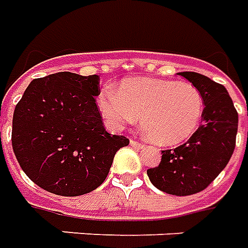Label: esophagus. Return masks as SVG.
Masks as SVG:
<instances>
[{
    "label": "esophagus",
    "instance_id": "34e87169",
    "mask_svg": "<svg viewBox=\"0 0 248 248\" xmlns=\"http://www.w3.org/2000/svg\"><path fill=\"white\" fill-rule=\"evenodd\" d=\"M131 145H132L133 148H138V149H140V148H143L144 147V144L143 143H140V141H136V140H131Z\"/></svg>",
    "mask_w": 248,
    "mask_h": 248
}]
</instances>
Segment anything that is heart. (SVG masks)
Wrapping results in <instances>:
<instances>
[{"mask_svg": "<svg viewBox=\"0 0 248 248\" xmlns=\"http://www.w3.org/2000/svg\"><path fill=\"white\" fill-rule=\"evenodd\" d=\"M100 112L115 129L132 124L140 116L141 125L155 143L173 145L188 140L199 128L204 101L188 82L161 78H132L119 91L105 89L97 97Z\"/></svg>", "mask_w": 248, "mask_h": 248, "instance_id": "b5f03b06", "label": "heart"}]
</instances>
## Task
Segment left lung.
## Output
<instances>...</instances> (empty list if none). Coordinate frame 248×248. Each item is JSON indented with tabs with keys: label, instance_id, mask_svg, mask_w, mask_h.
I'll return each mask as SVG.
<instances>
[{
	"label": "left lung",
	"instance_id": "obj_1",
	"mask_svg": "<svg viewBox=\"0 0 248 248\" xmlns=\"http://www.w3.org/2000/svg\"><path fill=\"white\" fill-rule=\"evenodd\" d=\"M179 75L203 96L202 124L184 144L161 151L159 166L147 173L163 192L187 196L207 188L227 166L236 143L238 112L222 84L195 72Z\"/></svg>",
	"mask_w": 248,
	"mask_h": 248
}]
</instances>
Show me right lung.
Here are the masks:
<instances>
[{"instance_id": "obj_1", "label": "right lung", "mask_w": 248, "mask_h": 248, "mask_svg": "<svg viewBox=\"0 0 248 248\" xmlns=\"http://www.w3.org/2000/svg\"><path fill=\"white\" fill-rule=\"evenodd\" d=\"M97 75L59 72L36 78L16 105L12 145L33 183L61 196L91 192L109 173L125 136L105 131Z\"/></svg>"}]
</instances>
